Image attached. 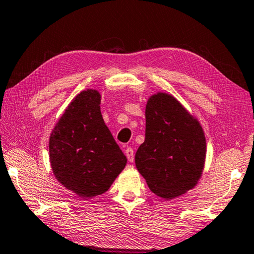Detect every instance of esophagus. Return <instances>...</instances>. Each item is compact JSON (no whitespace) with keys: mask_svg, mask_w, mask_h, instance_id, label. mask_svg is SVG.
<instances>
[{"mask_svg":"<svg viewBox=\"0 0 254 254\" xmlns=\"http://www.w3.org/2000/svg\"><path fill=\"white\" fill-rule=\"evenodd\" d=\"M126 156H127V160L130 163H132L134 160V152H133V149L132 148H130V147H127V149H126Z\"/></svg>","mask_w":254,"mask_h":254,"instance_id":"esophagus-1","label":"esophagus"}]
</instances>
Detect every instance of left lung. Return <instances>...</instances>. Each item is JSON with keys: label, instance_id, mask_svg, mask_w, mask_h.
<instances>
[{"label": "left lung", "instance_id": "left-lung-1", "mask_svg": "<svg viewBox=\"0 0 254 254\" xmlns=\"http://www.w3.org/2000/svg\"><path fill=\"white\" fill-rule=\"evenodd\" d=\"M206 138L196 119L178 99L158 92L146 106V138L135 152V166L150 190L174 199L191 190L202 174Z\"/></svg>", "mask_w": 254, "mask_h": 254}]
</instances>
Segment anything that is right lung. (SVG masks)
Here are the masks:
<instances>
[{
  "label": "right lung",
  "mask_w": 254,
  "mask_h": 254,
  "mask_svg": "<svg viewBox=\"0 0 254 254\" xmlns=\"http://www.w3.org/2000/svg\"><path fill=\"white\" fill-rule=\"evenodd\" d=\"M100 95L75 96L50 136V160L56 180L81 198L105 193L127 165L100 113Z\"/></svg>",
  "instance_id": "right-lung-1"
}]
</instances>
